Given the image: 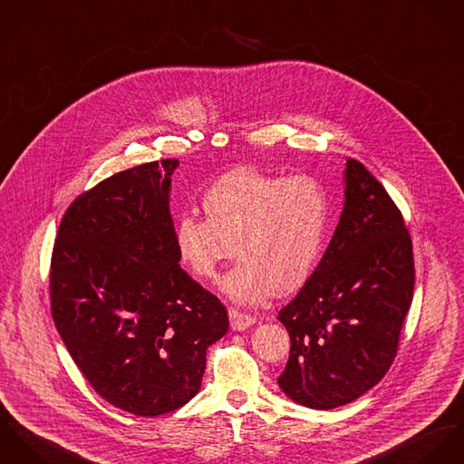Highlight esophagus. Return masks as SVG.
I'll return each instance as SVG.
<instances>
[{"label": "esophagus", "instance_id": "1", "mask_svg": "<svg viewBox=\"0 0 464 464\" xmlns=\"http://www.w3.org/2000/svg\"><path fill=\"white\" fill-rule=\"evenodd\" d=\"M229 320H231V327L235 331H242V329H247L256 324V318L253 314L244 313L237 308H229Z\"/></svg>", "mask_w": 464, "mask_h": 464}]
</instances>
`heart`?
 <instances>
[{
    "instance_id": "obj_1",
    "label": "heart",
    "mask_w": 464,
    "mask_h": 464,
    "mask_svg": "<svg viewBox=\"0 0 464 464\" xmlns=\"http://www.w3.org/2000/svg\"><path fill=\"white\" fill-rule=\"evenodd\" d=\"M201 205L205 218L185 213L176 220L174 244L205 281L237 255L222 285L233 301L259 304L276 292L294 294L316 272L331 229V196L318 178L246 165L211 183Z\"/></svg>"
}]
</instances>
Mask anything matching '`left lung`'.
<instances>
[{"label": "left lung", "mask_w": 464, "mask_h": 464, "mask_svg": "<svg viewBox=\"0 0 464 464\" xmlns=\"http://www.w3.org/2000/svg\"><path fill=\"white\" fill-rule=\"evenodd\" d=\"M414 290L410 229L366 167L347 158L345 207L322 261L277 318L290 334L281 390L313 410L345 406L390 370Z\"/></svg>", "instance_id": "8db88e82"}]
</instances>
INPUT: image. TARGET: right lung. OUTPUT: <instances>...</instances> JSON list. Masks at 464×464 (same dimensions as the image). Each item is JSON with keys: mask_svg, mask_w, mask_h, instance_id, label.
Here are the masks:
<instances>
[{"mask_svg": "<svg viewBox=\"0 0 464 464\" xmlns=\"http://www.w3.org/2000/svg\"><path fill=\"white\" fill-rule=\"evenodd\" d=\"M176 158L117 172L78 196L56 231L50 301L56 331L94 392L137 416L185 406L226 306L181 266L169 209Z\"/></svg>", "mask_w": 464, "mask_h": 464, "instance_id": "add662e5", "label": "right lung"}]
</instances>
